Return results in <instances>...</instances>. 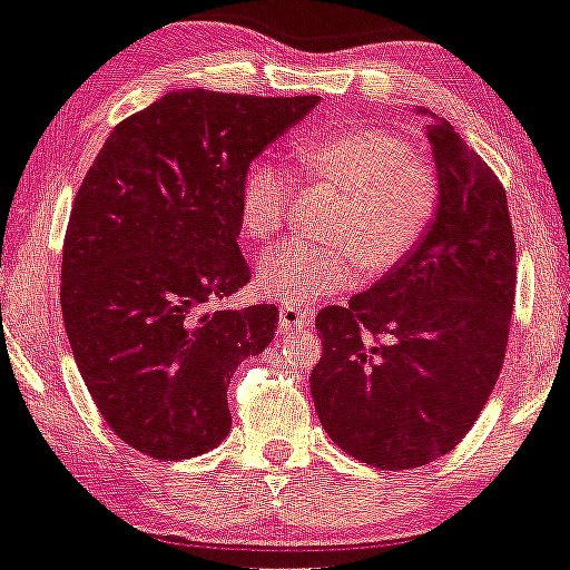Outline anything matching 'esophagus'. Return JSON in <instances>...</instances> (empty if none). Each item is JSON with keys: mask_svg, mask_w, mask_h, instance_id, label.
Masks as SVG:
<instances>
[{"mask_svg": "<svg viewBox=\"0 0 570 570\" xmlns=\"http://www.w3.org/2000/svg\"><path fill=\"white\" fill-rule=\"evenodd\" d=\"M312 309L307 307H291V304H285L283 309H279V334H293V332H307L312 326Z\"/></svg>", "mask_w": 570, "mask_h": 570, "instance_id": "34e87169", "label": "esophagus"}]
</instances>
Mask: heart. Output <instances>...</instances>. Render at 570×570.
<instances>
[{
  "label": "heart",
  "mask_w": 570,
  "mask_h": 570,
  "mask_svg": "<svg viewBox=\"0 0 570 570\" xmlns=\"http://www.w3.org/2000/svg\"><path fill=\"white\" fill-rule=\"evenodd\" d=\"M291 157L312 181L340 187L326 238L332 244L287 242L266 255L258 287L266 298L307 307L342 293L366 274L394 272L430 234L440 206V181L430 163L419 160L389 130H332L293 140ZM291 179L268 160L247 165L238 185V228L253 244L283 234L291 212Z\"/></svg>",
  "instance_id": "obj_1"
}]
</instances>
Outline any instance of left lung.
<instances>
[{
    "label": "left lung",
    "mask_w": 570,
    "mask_h": 570,
    "mask_svg": "<svg viewBox=\"0 0 570 570\" xmlns=\"http://www.w3.org/2000/svg\"><path fill=\"white\" fill-rule=\"evenodd\" d=\"M440 206L400 268L345 307H323L309 375L328 438L381 470L449 454L503 370L517 291L505 189L445 119L426 127Z\"/></svg>",
    "instance_id": "8db88e82"
}]
</instances>
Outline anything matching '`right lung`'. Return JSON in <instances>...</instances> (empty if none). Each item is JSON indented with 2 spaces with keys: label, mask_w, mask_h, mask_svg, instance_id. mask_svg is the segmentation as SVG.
Instances as JSON below:
<instances>
[{
  "label": "right lung",
  "mask_w": 570,
  "mask_h": 570,
  "mask_svg": "<svg viewBox=\"0 0 570 570\" xmlns=\"http://www.w3.org/2000/svg\"><path fill=\"white\" fill-rule=\"evenodd\" d=\"M321 97L168 91L114 127L72 200L62 317L108 426L179 462L230 432L228 383L274 340V304L206 312L249 283L238 249L247 165Z\"/></svg>",
  "instance_id": "1"
}]
</instances>
